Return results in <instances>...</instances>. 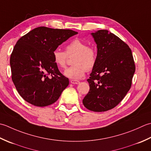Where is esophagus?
I'll list each match as a JSON object with an SVG mask.
<instances>
[{
    "label": "esophagus",
    "mask_w": 151,
    "mask_h": 151,
    "mask_svg": "<svg viewBox=\"0 0 151 151\" xmlns=\"http://www.w3.org/2000/svg\"><path fill=\"white\" fill-rule=\"evenodd\" d=\"M70 83H72V84H76V85H78V84H79V81H78V80H73V79H72V80H70Z\"/></svg>",
    "instance_id": "obj_1"
}]
</instances>
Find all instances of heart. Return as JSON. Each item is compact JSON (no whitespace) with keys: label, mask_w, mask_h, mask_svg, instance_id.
Segmentation results:
<instances>
[{"label":"heart","mask_w":151,"mask_h":151,"mask_svg":"<svg viewBox=\"0 0 151 151\" xmlns=\"http://www.w3.org/2000/svg\"><path fill=\"white\" fill-rule=\"evenodd\" d=\"M53 62L60 68L66 66L68 56H75L73 58V66L68 68L64 71L67 78L73 80L80 79L88 70L94 68L97 60L96 50L88 47L87 43L79 39L73 40L66 47V52L56 49L53 51Z\"/></svg>","instance_id":"1"}]
</instances>
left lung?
Returning a JSON list of instances; mask_svg holds the SVG:
<instances>
[{
    "label": "left lung",
    "mask_w": 151,
    "mask_h": 151,
    "mask_svg": "<svg viewBox=\"0 0 151 151\" xmlns=\"http://www.w3.org/2000/svg\"><path fill=\"white\" fill-rule=\"evenodd\" d=\"M91 35L97 45V60L87 79L90 90L83 104L93 111H106L127 95L136 67L130 48L118 36L107 30Z\"/></svg>",
    "instance_id": "obj_1"
}]
</instances>
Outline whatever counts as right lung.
Here are the masks:
<instances>
[{"label":"right lung","mask_w":151,"mask_h":151,"mask_svg":"<svg viewBox=\"0 0 151 151\" xmlns=\"http://www.w3.org/2000/svg\"><path fill=\"white\" fill-rule=\"evenodd\" d=\"M78 32L40 27L18 40L10 57L12 79L18 93L38 107L55 103L69 85L58 70L53 51Z\"/></svg>","instance_id":"obj_1"}]
</instances>
